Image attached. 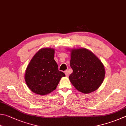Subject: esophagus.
Instances as JSON below:
<instances>
[{
	"mask_svg": "<svg viewBox=\"0 0 126 126\" xmlns=\"http://www.w3.org/2000/svg\"><path fill=\"white\" fill-rule=\"evenodd\" d=\"M65 73L66 76H67V77H68V75H69V73H68V71H67V70L65 71Z\"/></svg>",
	"mask_w": 126,
	"mask_h": 126,
	"instance_id": "obj_1",
	"label": "esophagus"
}]
</instances>
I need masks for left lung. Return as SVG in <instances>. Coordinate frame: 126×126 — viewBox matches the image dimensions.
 Listing matches in <instances>:
<instances>
[{"label":"left lung","mask_w":126,"mask_h":126,"mask_svg":"<svg viewBox=\"0 0 126 126\" xmlns=\"http://www.w3.org/2000/svg\"><path fill=\"white\" fill-rule=\"evenodd\" d=\"M70 66L73 72L70 75L69 79L78 91L89 93L98 89L103 82L104 66L100 60L88 49H72Z\"/></svg>","instance_id":"obj_1"}]
</instances>
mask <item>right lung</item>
<instances>
[{
  "instance_id": "add662e5",
  "label": "right lung",
  "mask_w": 126,
  "mask_h": 126,
  "mask_svg": "<svg viewBox=\"0 0 126 126\" xmlns=\"http://www.w3.org/2000/svg\"><path fill=\"white\" fill-rule=\"evenodd\" d=\"M54 50L43 48L35 54L25 72V81L34 93L46 95L56 88L61 77L65 76L59 71L54 60Z\"/></svg>"
}]
</instances>
